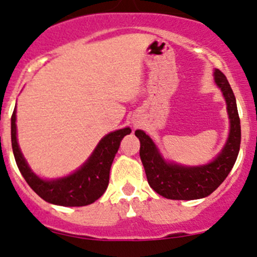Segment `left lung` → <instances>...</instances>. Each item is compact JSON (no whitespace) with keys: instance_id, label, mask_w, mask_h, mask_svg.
Segmentation results:
<instances>
[{"instance_id":"1","label":"left lung","mask_w":257,"mask_h":257,"mask_svg":"<svg viewBox=\"0 0 257 257\" xmlns=\"http://www.w3.org/2000/svg\"><path fill=\"white\" fill-rule=\"evenodd\" d=\"M214 79L226 100L231 125L225 146L213 162L199 167L169 163L162 157L157 146L145 132H135L140 140V158L149 185L164 198L176 200L204 198L222 184L237 161L240 147V119L235 96L226 76L220 70H215Z\"/></svg>"}]
</instances>
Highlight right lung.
<instances>
[{
    "label": "right lung",
    "mask_w": 257,
    "mask_h": 257,
    "mask_svg": "<svg viewBox=\"0 0 257 257\" xmlns=\"http://www.w3.org/2000/svg\"><path fill=\"white\" fill-rule=\"evenodd\" d=\"M16 112L14 108L11 119L14 158L26 182L41 198L55 205L84 206L94 203L104 194L110 180L112 162L122 139L131 134V128H123L105 135L88 161L71 175L55 180H43L30 169L18 145Z\"/></svg>",
    "instance_id": "add662e5"
}]
</instances>
